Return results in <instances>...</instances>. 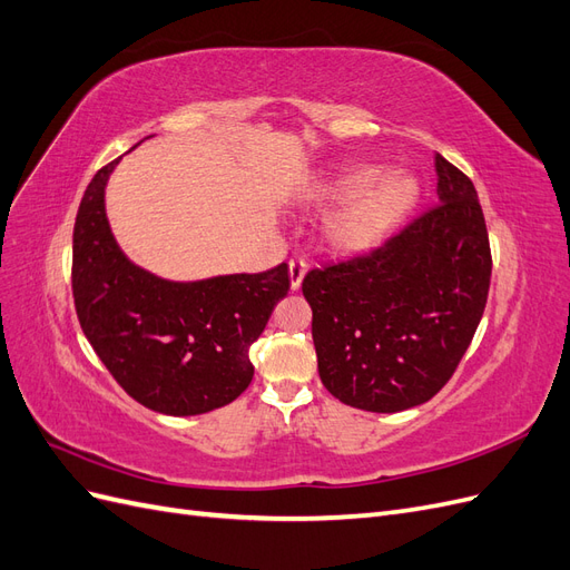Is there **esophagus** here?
<instances>
[{"label":"esophagus","instance_id":"obj_1","mask_svg":"<svg viewBox=\"0 0 570 570\" xmlns=\"http://www.w3.org/2000/svg\"><path fill=\"white\" fill-rule=\"evenodd\" d=\"M304 273H306V262H304V258H289V287L292 289H299Z\"/></svg>","mask_w":570,"mask_h":570}]
</instances>
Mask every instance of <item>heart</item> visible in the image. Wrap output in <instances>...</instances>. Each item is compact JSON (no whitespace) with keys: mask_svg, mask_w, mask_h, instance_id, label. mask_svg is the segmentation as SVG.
Returning a JSON list of instances; mask_svg holds the SVG:
<instances>
[{"mask_svg":"<svg viewBox=\"0 0 570 570\" xmlns=\"http://www.w3.org/2000/svg\"><path fill=\"white\" fill-rule=\"evenodd\" d=\"M383 179V168L358 166L337 178L325 195L352 202L327 226V243L342 254L366 252L400 223L419 199V185L406 176Z\"/></svg>","mask_w":570,"mask_h":570,"instance_id":"b5f03b06","label":"heart"}]
</instances>
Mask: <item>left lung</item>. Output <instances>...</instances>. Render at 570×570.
<instances>
[{
	"instance_id": "obj_1",
	"label": "left lung",
	"mask_w": 570,
	"mask_h": 570,
	"mask_svg": "<svg viewBox=\"0 0 570 570\" xmlns=\"http://www.w3.org/2000/svg\"><path fill=\"white\" fill-rule=\"evenodd\" d=\"M435 168L440 204L302 281L321 383L354 409L394 413L433 400L485 312L492 252L478 193L440 154Z\"/></svg>"
}]
</instances>
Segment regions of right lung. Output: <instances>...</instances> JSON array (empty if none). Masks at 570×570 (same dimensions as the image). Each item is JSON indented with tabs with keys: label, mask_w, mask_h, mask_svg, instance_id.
I'll list each match as a JSON object with an SVG mask.
<instances>
[{
	"label": "right lung",
	"mask_w": 570,
	"mask_h": 570,
	"mask_svg": "<svg viewBox=\"0 0 570 570\" xmlns=\"http://www.w3.org/2000/svg\"><path fill=\"white\" fill-rule=\"evenodd\" d=\"M116 164L97 170L76 216L71 285L82 333L142 406L168 416L226 406L252 383L249 347L287 295V264L199 283H168L137 268L118 249L105 212Z\"/></svg>",
	"instance_id": "obj_1"
}]
</instances>
